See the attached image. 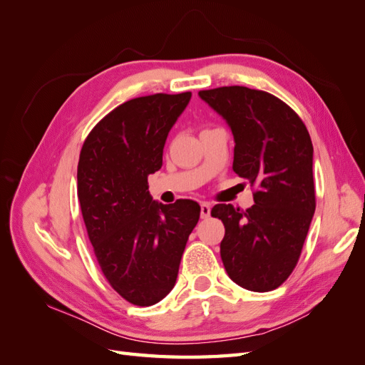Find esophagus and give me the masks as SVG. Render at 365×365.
Wrapping results in <instances>:
<instances>
[{
  "instance_id": "34e87169",
  "label": "esophagus",
  "mask_w": 365,
  "mask_h": 365,
  "mask_svg": "<svg viewBox=\"0 0 365 365\" xmlns=\"http://www.w3.org/2000/svg\"><path fill=\"white\" fill-rule=\"evenodd\" d=\"M210 210H212V207H210L208 202H202V204H201V217H202V219L210 217Z\"/></svg>"
}]
</instances>
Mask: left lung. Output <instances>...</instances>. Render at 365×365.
<instances>
[{
  "label": "left lung",
  "instance_id": "left-lung-1",
  "mask_svg": "<svg viewBox=\"0 0 365 365\" xmlns=\"http://www.w3.org/2000/svg\"><path fill=\"white\" fill-rule=\"evenodd\" d=\"M197 96L231 129L233 170L257 187L247 212L231 204L212 208L225 227V271L248 291H272L295 268L315 213L311 137L288 105L264 91L222 86Z\"/></svg>",
  "mask_w": 365,
  "mask_h": 365
}]
</instances>
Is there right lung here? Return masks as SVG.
<instances>
[{"mask_svg": "<svg viewBox=\"0 0 365 365\" xmlns=\"http://www.w3.org/2000/svg\"><path fill=\"white\" fill-rule=\"evenodd\" d=\"M192 93L153 94L117 106L85 140L77 196L106 280L132 304L152 306L175 286L182 252L200 220L192 200L153 201L148 176Z\"/></svg>", "mask_w": 365, "mask_h": 365, "instance_id": "add662e5", "label": "right lung"}]
</instances>
